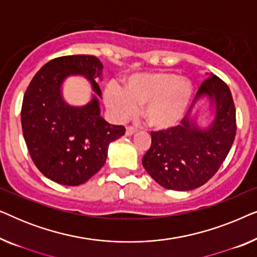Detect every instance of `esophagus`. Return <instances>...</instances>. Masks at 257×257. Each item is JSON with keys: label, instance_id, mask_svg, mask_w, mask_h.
<instances>
[{"label": "esophagus", "instance_id": "1", "mask_svg": "<svg viewBox=\"0 0 257 257\" xmlns=\"http://www.w3.org/2000/svg\"><path fill=\"white\" fill-rule=\"evenodd\" d=\"M136 132H137V130H136L135 127H132V126H128V127H126V132H125V135L127 136V137H130V136H133V135H135Z\"/></svg>", "mask_w": 257, "mask_h": 257}]
</instances>
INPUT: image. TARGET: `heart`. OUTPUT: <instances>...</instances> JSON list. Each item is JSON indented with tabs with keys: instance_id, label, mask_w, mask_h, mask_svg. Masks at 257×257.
I'll list each match as a JSON object with an SVG mask.
<instances>
[{
	"instance_id": "obj_1",
	"label": "heart",
	"mask_w": 257,
	"mask_h": 257,
	"mask_svg": "<svg viewBox=\"0 0 257 257\" xmlns=\"http://www.w3.org/2000/svg\"><path fill=\"white\" fill-rule=\"evenodd\" d=\"M194 85L185 76L168 71L140 72L127 77L124 87L108 83L104 101L115 120L131 117L142 106L144 120L151 128L164 131L175 127L191 106Z\"/></svg>"
}]
</instances>
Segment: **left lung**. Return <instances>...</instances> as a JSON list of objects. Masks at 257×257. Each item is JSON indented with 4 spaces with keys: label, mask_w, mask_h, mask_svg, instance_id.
Returning a JSON list of instances; mask_svg holds the SVG:
<instances>
[{
    "label": "left lung",
    "mask_w": 257,
    "mask_h": 257,
    "mask_svg": "<svg viewBox=\"0 0 257 257\" xmlns=\"http://www.w3.org/2000/svg\"><path fill=\"white\" fill-rule=\"evenodd\" d=\"M193 103L208 105V120H199L201 107L181 125L152 132V144L143 166L154 181L173 191H192L216 173L229 153L236 135L235 106L229 87L210 73Z\"/></svg>",
    "instance_id": "8db88e82"
}]
</instances>
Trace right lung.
Returning <instances> with one entry per match:
<instances>
[{
    "label": "right lung",
    "instance_id": "add662e5",
    "mask_svg": "<svg viewBox=\"0 0 257 257\" xmlns=\"http://www.w3.org/2000/svg\"><path fill=\"white\" fill-rule=\"evenodd\" d=\"M101 70L94 56H63L42 66L24 93L21 122L28 151L41 173L57 184L86 182L104 166L108 145L125 133L124 126L100 117L101 91L94 79ZM72 75L86 78L93 89L80 107L62 96V84Z\"/></svg>",
    "mask_w": 257,
    "mask_h": 257
}]
</instances>
